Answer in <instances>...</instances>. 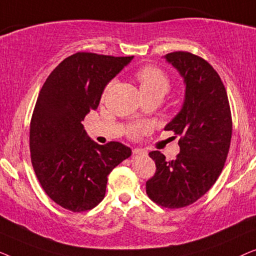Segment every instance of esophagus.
<instances>
[{
  "label": "esophagus",
  "instance_id": "34e87169",
  "mask_svg": "<svg viewBox=\"0 0 256 256\" xmlns=\"http://www.w3.org/2000/svg\"><path fill=\"white\" fill-rule=\"evenodd\" d=\"M132 154H134V155H136V156H138V155H143V156H146V154H148V152H146L144 149H141V148H135V149H132Z\"/></svg>",
  "mask_w": 256,
  "mask_h": 256
}]
</instances>
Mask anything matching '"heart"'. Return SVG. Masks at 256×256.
Masks as SVG:
<instances>
[{
	"label": "heart",
	"mask_w": 256,
	"mask_h": 256,
	"mask_svg": "<svg viewBox=\"0 0 256 256\" xmlns=\"http://www.w3.org/2000/svg\"><path fill=\"white\" fill-rule=\"evenodd\" d=\"M136 80L138 82L140 90L144 98L158 96L163 98L171 90V80L166 72L158 66L146 65L136 72ZM112 84H108L104 94L110 88ZM149 130V124L146 122H134L127 126L126 134L132 138H138Z\"/></svg>",
	"instance_id": "1"
}]
</instances>
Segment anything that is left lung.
Segmentation results:
<instances>
[{"mask_svg": "<svg viewBox=\"0 0 256 256\" xmlns=\"http://www.w3.org/2000/svg\"><path fill=\"white\" fill-rule=\"evenodd\" d=\"M186 84L180 113L164 130L180 138L176 160L149 152L155 174L146 180V194L157 205L182 208L202 198L216 183L225 166L232 138V114L225 86L205 59L186 51L164 56Z\"/></svg>", "mask_w": 256, "mask_h": 256, "instance_id": "8db88e82", "label": "left lung"}]
</instances>
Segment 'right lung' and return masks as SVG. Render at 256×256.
<instances>
[{
	"label": "right lung",
	"mask_w": 256,
	"mask_h": 256,
	"mask_svg": "<svg viewBox=\"0 0 256 256\" xmlns=\"http://www.w3.org/2000/svg\"><path fill=\"white\" fill-rule=\"evenodd\" d=\"M132 59L76 52L50 73L38 94L30 122L31 163L45 194L68 211L96 208L108 174L132 155L120 142L98 144L82 124Z\"/></svg>",
	"instance_id": "right-lung-1"
}]
</instances>
